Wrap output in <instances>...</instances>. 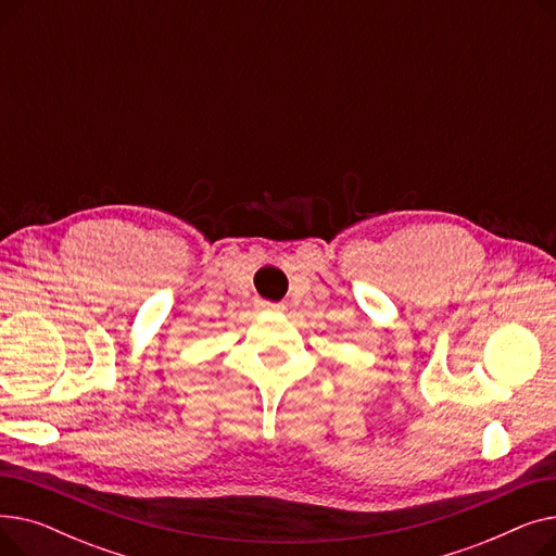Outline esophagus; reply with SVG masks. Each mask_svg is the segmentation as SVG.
<instances>
[{
  "label": "esophagus",
  "instance_id": "1",
  "mask_svg": "<svg viewBox=\"0 0 556 556\" xmlns=\"http://www.w3.org/2000/svg\"><path fill=\"white\" fill-rule=\"evenodd\" d=\"M256 308H258V311H266V313H277V311H281L283 306H281V304H275V302H263V300H258V302H256Z\"/></svg>",
  "mask_w": 556,
  "mask_h": 556
}]
</instances>
